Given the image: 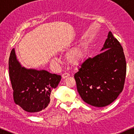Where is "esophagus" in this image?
<instances>
[{
    "mask_svg": "<svg viewBox=\"0 0 134 134\" xmlns=\"http://www.w3.org/2000/svg\"><path fill=\"white\" fill-rule=\"evenodd\" d=\"M69 76H70V74L68 73H64L62 75V77L63 79H65V78L67 77H69Z\"/></svg>",
    "mask_w": 134,
    "mask_h": 134,
    "instance_id": "34e87169",
    "label": "esophagus"
}]
</instances>
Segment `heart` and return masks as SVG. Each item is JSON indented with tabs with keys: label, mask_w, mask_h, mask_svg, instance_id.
I'll use <instances>...</instances> for the list:
<instances>
[{
	"label": "heart",
	"mask_w": 134,
	"mask_h": 134,
	"mask_svg": "<svg viewBox=\"0 0 134 134\" xmlns=\"http://www.w3.org/2000/svg\"><path fill=\"white\" fill-rule=\"evenodd\" d=\"M86 48L83 44L73 49L67 54V59L72 65H77L82 62L85 55Z\"/></svg>",
	"instance_id": "obj_1"
}]
</instances>
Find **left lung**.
Instances as JSON below:
<instances>
[{"label":"left lung","instance_id":"8db88e82","mask_svg":"<svg viewBox=\"0 0 134 134\" xmlns=\"http://www.w3.org/2000/svg\"><path fill=\"white\" fill-rule=\"evenodd\" d=\"M103 50L84 60L74 74L80 96L96 107H106L117 98L124 89L127 71L123 48L111 31Z\"/></svg>","mask_w":134,"mask_h":134}]
</instances>
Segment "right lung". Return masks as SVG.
Here are the masks:
<instances>
[{
	"label": "right lung",
	"mask_w": 134,
	"mask_h": 134,
	"mask_svg": "<svg viewBox=\"0 0 134 134\" xmlns=\"http://www.w3.org/2000/svg\"><path fill=\"white\" fill-rule=\"evenodd\" d=\"M9 71L15 103L32 114L43 112L50 104L52 91L57 87L61 76L44 70L22 67L14 48L9 57Z\"/></svg>",
	"instance_id": "obj_1"
}]
</instances>
